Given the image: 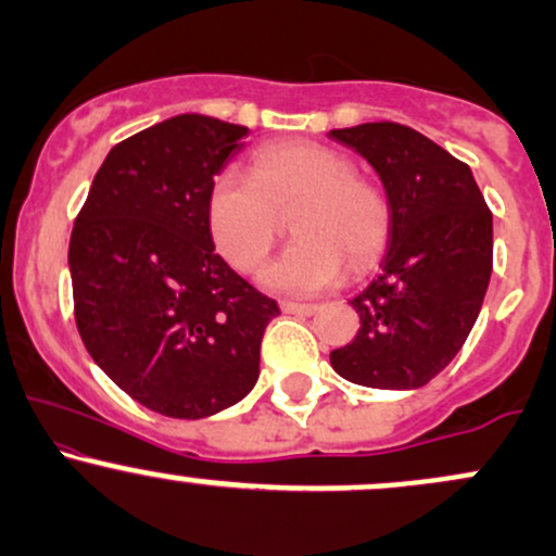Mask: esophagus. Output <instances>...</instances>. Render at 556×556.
Instances as JSON below:
<instances>
[{"label":"esophagus","mask_w":556,"mask_h":556,"mask_svg":"<svg viewBox=\"0 0 556 556\" xmlns=\"http://www.w3.org/2000/svg\"><path fill=\"white\" fill-rule=\"evenodd\" d=\"M282 311H285V314L311 316V314H316V305L314 303H292V300H282Z\"/></svg>","instance_id":"obj_1"}]
</instances>
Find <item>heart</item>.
Returning a JSON list of instances; mask_svg holds the SVG:
<instances>
[{"mask_svg":"<svg viewBox=\"0 0 556 556\" xmlns=\"http://www.w3.org/2000/svg\"><path fill=\"white\" fill-rule=\"evenodd\" d=\"M300 238L274 258L261 282L274 292L314 295L366 271L384 253L392 208L379 185L355 175L353 159L314 140H279L251 156V177L227 169L206 195V225L216 251L238 271H253L292 212Z\"/></svg>","mask_w":556,"mask_h":556,"instance_id":"b5f03b06","label":"heart"}]
</instances>
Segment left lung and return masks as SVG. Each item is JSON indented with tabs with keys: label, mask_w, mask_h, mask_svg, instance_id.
<instances>
[{
	"label": "left lung",
	"mask_w": 556,
	"mask_h": 556,
	"mask_svg": "<svg viewBox=\"0 0 556 556\" xmlns=\"http://www.w3.org/2000/svg\"><path fill=\"white\" fill-rule=\"evenodd\" d=\"M376 169L392 208L379 274L350 303L355 340L331 350L342 379L418 389L450 366L473 329L491 279L494 229L473 172L397 123L331 130Z\"/></svg>",
	"instance_id": "8db88e82"
}]
</instances>
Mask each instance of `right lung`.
I'll list each match as a JSON object with an SVG mask.
<instances>
[{
    "instance_id": "1",
    "label": "right lung",
    "mask_w": 556,
    "mask_h": 556,
    "mask_svg": "<svg viewBox=\"0 0 556 556\" xmlns=\"http://www.w3.org/2000/svg\"><path fill=\"white\" fill-rule=\"evenodd\" d=\"M248 127L177 114L106 154L70 238L80 340L123 392L169 418H206L256 387L279 314L214 251L206 195Z\"/></svg>"
}]
</instances>
